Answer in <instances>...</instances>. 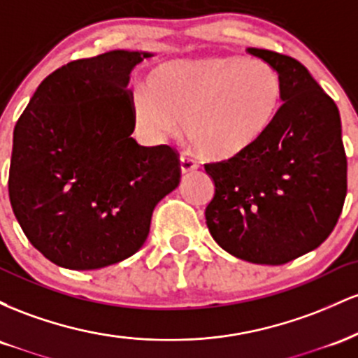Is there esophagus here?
I'll return each mask as SVG.
<instances>
[{
  "label": "esophagus",
  "mask_w": 358,
  "mask_h": 358,
  "mask_svg": "<svg viewBox=\"0 0 358 358\" xmlns=\"http://www.w3.org/2000/svg\"><path fill=\"white\" fill-rule=\"evenodd\" d=\"M196 162L195 159H192L190 156L187 155H182L180 156V170H182V173H192V171L196 170Z\"/></svg>",
  "instance_id": "esophagus-1"
}]
</instances>
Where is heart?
<instances>
[{
  "mask_svg": "<svg viewBox=\"0 0 358 358\" xmlns=\"http://www.w3.org/2000/svg\"><path fill=\"white\" fill-rule=\"evenodd\" d=\"M138 90L133 113L150 136H175L185 122L192 145L232 158L257 145L276 121L282 80L262 60L200 57L162 64Z\"/></svg>",
  "mask_w": 358,
  "mask_h": 358,
  "instance_id": "1",
  "label": "heart"
}]
</instances>
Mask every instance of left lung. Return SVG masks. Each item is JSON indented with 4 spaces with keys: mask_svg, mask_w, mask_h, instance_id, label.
I'll return each instance as SVG.
<instances>
[{
    "mask_svg": "<svg viewBox=\"0 0 358 358\" xmlns=\"http://www.w3.org/2000/svg\"><path fill=\"white\" fill-rule=\"evenodd\" d=\"M248 52L281 76L282 106L257 145L205 163L215 183L205 219L229 254L279 266L318 248L338 222L347 195L342 121L305 65L264 48Z\"/></svg>",
    "mask_w": 358,
    "mask_h": 358,
    "instance_id": "obj_1",
    "label": "left lung"
}]
</instances>
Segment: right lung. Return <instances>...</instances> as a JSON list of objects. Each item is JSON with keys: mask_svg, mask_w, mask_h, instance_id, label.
<instances>
[{"mask_svg": "<svg viewBox=\"0 0 358 358\" xmlns=\"http://www.w3.org/2000/svg\"><path fill=\"white\" fill-rule=\"evenodd\" d=\"M151 57L113 50L45 77L13 131L8 192L24 236L53 264L99 269L133 256L156 203L180 183L168 145L139 146L129 73Z\"/></svg>", "mask_w": 358, "mask_h": 358, "instance_id": "right-lung-1", "label": "right lung"}]
</instances>
